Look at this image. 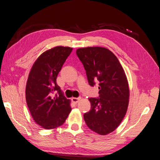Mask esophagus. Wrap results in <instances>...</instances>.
Here are the masks:
<instances>
[{"instance_id": "1", "label": "esophagus", "mask_w": 160, "mask_h": 160, "mask_svg": "<svg viewBox=\"0 0 160 160\" xmlns=\"http://www.w3.org/2000/svg\"><path fill=\"white\" fill-rule=\"evenodd\" d=\"M81 100L80 97H78V98H72V101H73L74 103H78Z\"/></svg>"}]
</instances>
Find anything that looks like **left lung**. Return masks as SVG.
<instances>
[{
    "mask_svg": "<svg viewBox=\"0 0 160 160\" xmlns=\"http://www.w3.org/2000/svg\"><path fill=\"white\" fill-rule=\"evenodd\" d=\"M92 87L98 84V98H89L90 111L84 119L91 130L105 135L117 129L126 114L129 86L124 70L108 48L87 47L76 51Z\"/></svg>",
    "mask_w": 160,
    "mask_h": 160,
    "instance_id": "8db88e82",
    "label": "left lung"
}]
</instances>
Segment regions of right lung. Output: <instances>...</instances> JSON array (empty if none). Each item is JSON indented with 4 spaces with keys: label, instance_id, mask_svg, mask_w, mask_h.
<instances>
[{
    "label": "right lung",
    "instance_id": "obj_1",
    "mask_svg": "<svg viewBox=\"0 0 160 160\" xmlns=\"http://www.w3.org/2000/svg\"><path fill=\"white\" fill-rule=\"evenodd\" d=\"M72 50L70 47L56 46L43 52L28 76V107L34 121L44 129L62 126L71 111L70 100L65 98L56 79Z\"/></svg>",
    "mask_w": 160,
    "mask_h": 160
}]
</instances>
